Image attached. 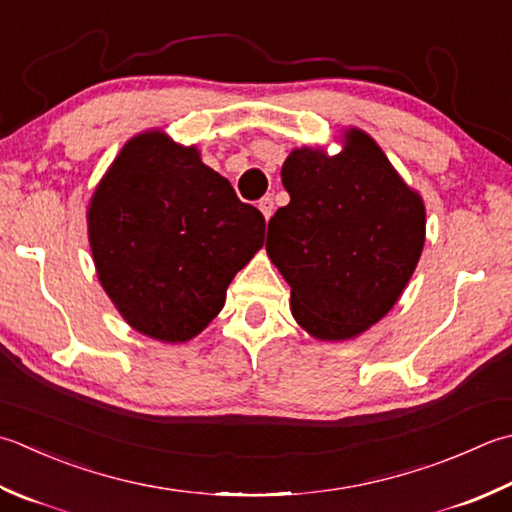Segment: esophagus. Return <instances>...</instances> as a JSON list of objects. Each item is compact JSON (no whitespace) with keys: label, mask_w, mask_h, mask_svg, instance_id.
I'll list each match as a JSON object with an SVG mask.
<instances>
[{"label":"esophagus","mask_w":512,"mask_h":512,"mask_svg":"<svg viewBox=\"0 0 512 512\" xmlns=\"http://www.w3.org/2000/svg\"><path fill=\"white\" fill-rule=\"evenodd\" d=\"M259 210H262V215H264V219L268 222V219L273 217V213H275V202H273V197H264L262 202H259Z\"/></svg>","instance_id":"obj_1"}]
</instances>
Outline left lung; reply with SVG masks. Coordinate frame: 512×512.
Listing matches in <instances>:
<instances>
[{
	"mask_svg": "<svg viewBox=\"0 0 512 512\" xmlns=\"http://www.w3.org/2000/svg\"><path fill=\"white\" fill-rule=\"evenodd\" d=\"M342 150L293 148L282 166L290 204L268 222L266 253L290 286L310 337L346 342L386 317L426 242V206L362 128Z\"/></svg>",
	"mask_w": 512,
	"mask_h": 512,
	"instance_id": "obj_1",
	"label": "left lung"
}]
</instances>
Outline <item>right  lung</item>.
<instances>
[{
    "mask_svg": "<svg viewBox=\"0 0 512 512\" xmlns=\"http://www.w3.org/2000/svg\"><path fill=\"white\" fill-rule=\"evenodd\" d=\"M97 279L124 322L184 344L224 308L228 284L264 246V215L164 130L130 137L86 210Z\"/></svg>",
    "mask_w": 512,
    "mask_h": 512,
    "instance_id": "add662e5",
    "label": "right lung"
}]
</instances>
